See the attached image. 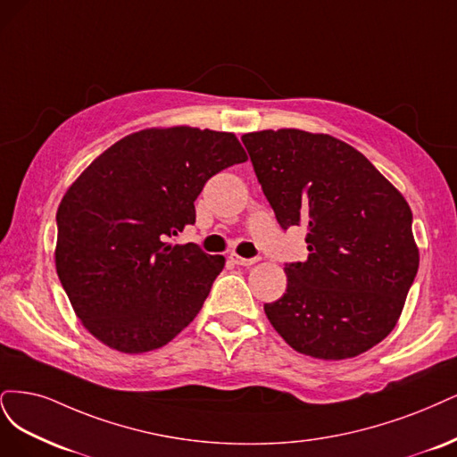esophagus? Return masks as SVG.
I'll return each mask as SVG.
<instances>
[{"mask_svg": "<svg viewBox=\"0 0 457 457\" xmlns=\"http://www.w3.org/2000/svg\"><path fill=\"white\" fill-rule=\"evenodd\" d=\"M229 260L235 263V266H253V263H256L260 258H243V256H239V254L231 253V254H229Z\"/></svg>", "mask_w": 457, "mask_h": 457, "instance_id": "obj_1", "label": "esophagus"}]
</instances>
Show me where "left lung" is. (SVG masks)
Instances as JSON below:
<instances>
[{"mask_svg": "<svg viewBox=\"0 0 457 457\" xmlns=\"http://www.w3.org/2000/svg\"><path fill=\"white\" fill-rule=\"evenodd\" d=\"M241 140L277 222L307 228V260L288 263L287 292L263 312L303 355H361L395 328L418 273L406 199L330 135L268 129Z\"/></svg>", "mask_w": 457, "mask_h": 457, "instance_id": "8db88e82", "label": "left lung"}]
</instances>
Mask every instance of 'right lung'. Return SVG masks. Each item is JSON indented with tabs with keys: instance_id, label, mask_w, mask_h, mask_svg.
<instances>
[{
	"instance_id": "add662e5",
	"label": "right lung",
	"mask_w": 457,
	"mask_h": 457,
	"mask_svg": "<svg viewBox=\"0 0 457 457\" xmlns=\"http://www.w3.org/2000/svg\"><path fill=\"white\" fill-rule=\"evenodd\" d=\"M246 159L233 132L154 127L110 145L68 187L56 211V273L98 342L154 351L197 317L226 258L170 237L195 224L207 180Z\"/></svg>"
}]
</instances>
